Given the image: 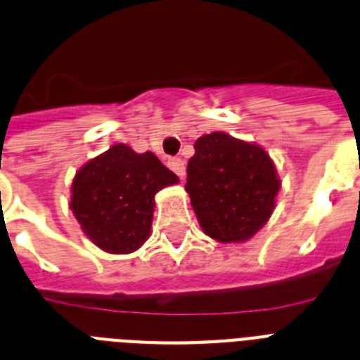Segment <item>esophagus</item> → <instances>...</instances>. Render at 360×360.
Returning <instances> with one entry per match:
<instances>
[{
    "mask_svg": "<svg viewBox=\"0 0 360 360\" xmlns=\"http://www.w3.org/2000/svg\"><path fill=\"white\" fill-rule=\"evenodd\" d=\"M168 166H170V170H174L175 174L179 175L181 179H183V177H185V174H186L185 160L179 159V157H174V159L168 160Z\"/></svg>",
    "mask_w": 360,
    "mask_h": 360,
    "instance_id": "obj_1",
    "label": "esophagus"
}]
</instances>
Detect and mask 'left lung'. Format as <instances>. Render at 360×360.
Returning a JSON list of instances; mask_svg holds the SVG:
<instances>
[{
	"label": "left lung",
	"mask_w": 360,
	"mask_h": 360,
	"mask_svg": "<svg viewBox=\"0 0 360 360\" xmlns=\"http://www.w3.org/2000/svg\"><path fill=\"white\" fill-rule=\"evenodd\" d=\"M186 166L185 190L201 229L218 242H246L276 207L281 181L261 146L227 133L195 140Z\"/></svg>",
	"instance_id": "left-lung-1"
}]
</instances>
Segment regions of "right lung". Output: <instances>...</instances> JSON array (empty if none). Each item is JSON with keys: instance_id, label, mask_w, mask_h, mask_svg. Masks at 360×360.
<instances>
[{"instance_id": "1", "label": "right lung", "mask_w": 360, "mask_h": 360, "mask_svg": "<svg viewBox=\"0 0 360 360\" xmlns=\"http://www.w3.org/2000/svg\"><path fill=\"white\" fill-rule=\"evenodd\" d=\"M175 183L179 177L151 151L116 144L75 174L70 209L96 246L125 255L150 236L155 194Z\"/></svg>"}]
</instances>
